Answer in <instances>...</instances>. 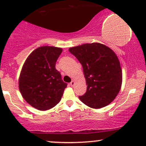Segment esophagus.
I'll return each mask as SVG.
<instances>
[{
	"label": "esophagus",
	"mask_w": 146,
	"mask_h": 146,
	"mask_svg": "<svg viewBox=\"0 0 146 146\" xmlns=\"http://www.w3.org/2000/svg\"><path fill=\"white\" fill-rule=\"evenodd\" d=\"M75 81H73H73H71V82L70 83V85H71V86H74V85H75Z\"/></svg>",
	"instance_id": "esophagus-1"
}]
</instances>
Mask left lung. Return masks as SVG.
Here are the masks:
<instances>
[{
    "label": "left lung",
    "mask_w": 146,
    "mask_h": 146,
    "mask_svg": "<svg viewBox=\"0 0 146 146\" xmlns=\"http://www.w3.org/2000/svg\"><path fill=\"white\" fill-rule=\"evenodd\" d=\"M82 65L87 90L79 98L90 108L106 106L115 100L121 87L122 70L118 57L111 48L98 42L69 48Z\"/></svg>",
    "instance_id": "left-lung-1"
}]
</instances>
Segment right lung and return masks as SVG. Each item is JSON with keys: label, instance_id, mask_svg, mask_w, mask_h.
<instances>
[{"label": "right lung", "instance_id": "obj_1", "mask_svg": "<svg viewBox=\"0 0 146 146\" xmlns=\"http://www.w3.org/2000/svg\"><path fill=\"white\" fill-rule=\"evenodd\" d=\"M62 52V48L40 46L30 53L23 64L18 82L20 92L36 109L44 111L56 106L67 86L56 68Z\"/></svg>", "mask_w": 146, "mask_h": 146}]
</instances>
